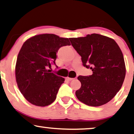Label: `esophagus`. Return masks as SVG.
Returning a JSON list of instances; mask_svg holds the SVG:
<instances>
[{"label": "esophagus", "instance_id": "34e87169", "mask_svg": "<svg viewBox=\"0 0 134 134\" xmlns=\"http://www.w3.org/2000/svg\"><path fill=\"white\" fill-rule=\"evenodd\" d=\"M74 78H69V77H67V80H68L69 81H71L73 80Z\"/></svg>", "mask_w": 134, "mask_h": 134}]
</instances>
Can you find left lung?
Segmentation results:
<instances>
[{
  "label": "left lung",
  "mask_w": 134,
  "mask_h": 134,
  "mask_svg": "<svg viewBox=\"0 0 134 134\" xmlns=\"http://www.w3.org/2000/svg\"><path fill=\"white\" fill-rule=\"evenodd\" d=\"M69 39L84 66L93 71L92 75L78 77L81 86L75 92L77 98L90 106L106 104L119 91L125 78L121 49L114 39L98 34Z\"/></svg>",
  "instance_id": "left-lung-1"
}]
</instances>
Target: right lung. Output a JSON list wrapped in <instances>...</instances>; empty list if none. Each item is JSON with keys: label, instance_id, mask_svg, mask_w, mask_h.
Listing matches in <instances>:
<instances>
[{"label": "right lung", "instance_id": "1", "mask_svg": "<svg viewBox=\"0 0 134 134\" xmlns=\"http://www.w3.org/2000/svg\"><path fill=\"white\" fill-rule=\"evenodd\" d=\"M70 46L68 38L42 34L24 43L17 58L15 75L18 88L31 104L44 107L56 99L64 78L51 72L56 53L63 46Z\"/></svg>", "mask_w": 134, "mask_h": 134}]
</instances>
